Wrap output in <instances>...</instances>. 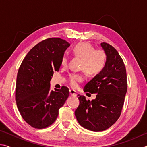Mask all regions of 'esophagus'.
I'll return each instance as SVG.
<instances>
[{
  "label": "esophagus",
  "mask_w": 147,
  "mask_h": 147,
  "mask_svg": "<svg viewBox=\"0 0 147 147\" xmlns=\"http://www.w3.org/2000/svg\"><path fill=\"white\" fill-rule=\"evenodd\" d=\"M69 93H70V94L71 96H76V91L73 90V89H70L69 90Z\"/></svg>",
  "instance_id": "34e87169"
}]
</instances>
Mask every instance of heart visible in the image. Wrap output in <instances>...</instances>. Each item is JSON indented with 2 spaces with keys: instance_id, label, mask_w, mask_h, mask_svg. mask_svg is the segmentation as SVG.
<instances>
[{
  "instance_id": "heart-1",
  "label": "heart",
  "mask_w": 147,
  "mask_h": 147,
  "mask_svg": "<svg viewBox=\"0 0 147 147\" xmlns=\"http://www.w3.org/2000/svg\"><path fill=\"white\" fill-rule=\"evenodd\" d=\"M73 55L80 58V69H82L89 76H96L105 68L107 56L102 50H95L90 43L81 42L76 44L73 48ZM68 58L63 56L61 59V65H67ZM84 80V77L80 74H72L69 76V82L73 88H76L79 82Z\"/></svg>"
}]
</instances>
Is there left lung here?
<instances>
[{
    "label": "left lung",
    "instance_id": "1",
    "mask_svg": "<svg viewBox=\"0 0 147 147\" xmlns=\"http://www.w3.org/2000/svg\"><path fill=\"white\" fill-rule=\"evenodd\" d=\"M107 56L105 68L84 88L96 93V98L87 100L78 94L80 104L75 110L77 121L84 128L101 131L111 127L118 120L127 91L126 71L117 50L107 43L100 44Z\"/></svg>",
    "mask_w": 147,
    "mask_h": 147
}]
</instances>
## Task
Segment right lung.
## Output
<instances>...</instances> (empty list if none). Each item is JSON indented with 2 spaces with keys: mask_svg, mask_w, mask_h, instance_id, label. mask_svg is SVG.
I'll return each mask as SVG.
<instances>
[{
  "mask_svg": "<svg viewBox=\"0 0 147 147\" xmlns=\"http://www.w3.org/2000/svg\"><path fill=\"white\" fill-rule=\"evenodd\" d=\"M68 42L52 38L35 45L22 61L17 76L16 100L22 117L32 127L42 129L54 123L69 95L68 88L51 90L50 81L59 71Z\"/></svg>",
  "mask_w": 147,
  "mask_h": 147,
  "instance_id": "obj_1",
  "label": "right lung"
}]
</instances>
